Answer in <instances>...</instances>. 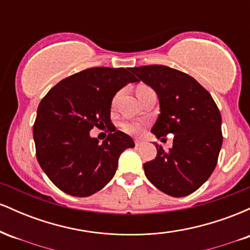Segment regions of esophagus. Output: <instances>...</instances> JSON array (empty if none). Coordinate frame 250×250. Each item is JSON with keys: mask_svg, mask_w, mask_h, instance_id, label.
I'll return each mask as SVG.
<instances>
[{"mask_svg": "<svg viewBox=\"0 0 250 250\" xmlns=\"http://www.w3.org/2000/svg\"><path fill=\"white\" fill-rule=\"evenodd\" d=\"M142 145H143V141H141V140H136V141H135V146H136V147H140V146Z\"/></svg>", "mask_w": 250, "mask_h": 250, "instance_id": "1", "label": "esophagus"}]
</instances>
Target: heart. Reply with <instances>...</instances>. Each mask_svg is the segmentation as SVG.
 <instances>
[{"label": "heart", "mask_w": 250, "mask_h": 250, "mask_svg": "<svg viewBox=\"0 0 250 250\" xmlns=\"http://www.w3.org/2000/svg\"><path fill=\"white\" fill-rule=\"evenodd\" d=\"M145 88H148V87H145V85H140L139 88H137V91L136 93H139V91H141L142 89ZM117 99V95L115 96V99H114V103H115ZM143 127H145V123L142 121H139V120H125V121H123L121 125H120V128L122 129L125 133H127L129 135H139L141 134V131L143 130Z\"/></svg>", "instance_id": "obj_1"}]
</instances>
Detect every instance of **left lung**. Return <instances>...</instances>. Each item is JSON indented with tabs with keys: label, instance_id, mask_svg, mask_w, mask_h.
<instances>
[{
	"label": "left lung",
	"instance_id": "8db88e82",
	"mask_svg": "<svg viewBox=\"0 0 250 250\" xmlns=\"http://www.w3.org/2000/svg\"><path fill=\"white\" fill-rule=\"evenodd\" d=\"M133 73L156 91L160 114L151 128L157 139L174 134L166 151L155 145L156 157L143 165L147 179L174 197L194 193L216 167L222 146L221 114L216 103L194 77L167 65H142Z\"/></svg>",
	"mask_w": 250,
	"mask_h": 250
}]
</instances>
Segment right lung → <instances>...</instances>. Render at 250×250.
<instances>
[{"label":"right lung","instance_id":"add662e5","mask_svg":"<svg viewBox=\"0 0 250 250\" xmlns=\"http://www.w3.org/2000/svg\"><path fill=\"white\" fill-rule=\"evenodd\" d=\"M130 68L95 67L63 79L40 102L33 135L40 166L57 188L85 197L113 179L122 151L134 148L116 130L102 143L89 131L111 127L110 107L120 89L139 80Z\"/></svg>","mask_w":250,"mask_h":250}]
</instances>
